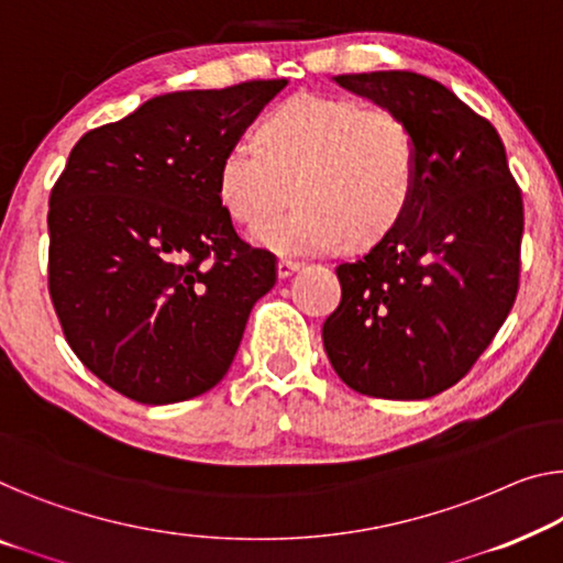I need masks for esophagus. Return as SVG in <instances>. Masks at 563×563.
Here are the masks:
<instances>
[{
  "instance_id": "1",
  "label": "esophagus",
  "mask_w": 563,
  "mask_h": 563,
  "mask_svg": "<svg viewBox=\"0 0 563 563\" xmlns=\"http://www.w3.org/2000/svg\"><path fill=\"white\" fill-rule=\"evenodd\" d=\"M298 267H300V263H296V260H278V278L280 280L290 278V275L296 273Z\"/></svg>"
}]
</instances>
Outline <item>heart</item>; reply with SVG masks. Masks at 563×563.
Segmentation results:
<instances>
[{"label":"heart","mask_w":563,"mask_h":563,"mask_svg":"<svg viewBox=\"0 0 563 563\" xmlns=\"http://www.w3.org/2000/svg\"><path fill=\"white\" fill-rule=\"evenodd\" d=\"M417 141L405 115L354 98L303 93L285 100L240 139L217 169V197L234 222L255 228L296 184V212L257 228V247L288 257L343 253L387 234L415 195Z\"/></svg>","instance_id":"b5f03b06"}]
</instances>
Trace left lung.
Segmentation results:
<instances>
[{"label":"left lung","mask_w":563,"mask_h":563,"mask_svg":"<svg viewBox=\"0 0 563 563\" xmlns=\"http://www.w3.org/2000/svg\"><path fill=\"white\" fill-rule=\"evenodd\" d=\"M333 82L412 125L407 212L341 263V303L323 323L333 372L358 394L427 399L463 379L516 303L523 201L498 131L442 82L409 70Z\"/></svg>","instance_id":"obj_1"}]
</instances>
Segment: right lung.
Wrapping results in <instances>:
<instances>
[{"instance_id": "add662e5", "label": "right lung", "mask_w": 563, "mask_h": 563, "mask_svg": "<svg viewBox=\"0 0 563 563\" xmlns=\"http://www.w3.org/2000/svg\"><path fill=\"white\" fill-rule=\"evenodd\" d=\"M288 80L176 90L88 131L49 195V296L75 356L141 405L222 382L275 257L238 238L217 169Z\"/></svg>"}]
</instances>
